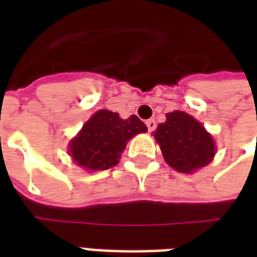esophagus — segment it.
<instances>
[{
  "label": "esophagus",
  "mask_w": 257,
  "mask_h": 257,
  "mask_svg": "<svg viewBox=\"0 0 257 257\" xmlns=\"http://www.w3.org/2000/svg\"><path fill=\"white\" fill-rule=\"evenodd\" d=\"M146 125H147V129H149L150 132H153V131L157 128V122L154 121V119H149V121H146Z\"/></svg>",
  "instance_id": "esophagus-1"
}]
</instances>
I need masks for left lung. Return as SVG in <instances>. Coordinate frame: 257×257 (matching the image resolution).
Instances as JSON below:
<instances>
[{"label":"left lung","instance_id":"left-lung-1","mask_svg":"<svg viewBox=\"0 0 257 257\" xmlns=\"http://www.w3.org/2000/svg\"><path fill=\"white\" fill-rule=\"evenodd\" d=\"M154 138L165 162L178 172H195L215 157L213 138L202 123L183 111L168 112L167 121L158 125Z\"/></svg>","mask_w":257,"mask_h":257}]
</instances>
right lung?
I'll list each match as a JSON object with an SVG mask.
<instances>
[{
    "label": "right lung",
    "mask_w": 257,
    "mask_h": 257,
    "mask_svg": "<svg viewBox=\"0 0 257 257\" xmlns=\"http://www.w3.org/2000/svg\"><path fill=\"white\" fill-rule=\"evenodd\" d=\"M143 132L147 126L136 115L122 119L118 112L99 110L70 142L68 151L85 171H106L117 165L128 140Z\"/></svg>",
    "instance_id": "right-lung-1"
}]
</instances>
